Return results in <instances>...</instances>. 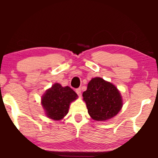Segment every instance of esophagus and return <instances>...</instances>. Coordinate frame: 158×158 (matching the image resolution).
Masks as SVG:
<instances>
[{
    "label": "esophagus",
    "instance_id": "esophagus-1",
    "mask_svg": "<svg viewBox=\"0 0 158 158\" xmlns=\"http://www.w3.org/2000/svg\"><path fill=\"white\" fill-rule=\"evenodd\" d=\"M75 91H76V93H77V94L79 96H81V88H77L76 89V90H75Z\"/></svg>",
    "mask_w": 158,
    "mask_h": 158
}]
</instances>
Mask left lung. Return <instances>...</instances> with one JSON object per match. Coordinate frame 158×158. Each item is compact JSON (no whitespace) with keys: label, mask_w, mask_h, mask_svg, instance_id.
Wrapping results in <instances>:
<instances>
[{"label":"left lung","mask_w":158,"mask_h":158,"mask_svg":"<svg viewBox=\"0 0 158 158\" xmlns=\"http://www.w3.org/2000/svg\"><path fill=\"white\" fill-rule=\"evenodd\" d=\"M83 97L90 117L99 122L115 116L123 105L122 98L116 86L101 77L91 79Z\"/></svg>","instance_id":"8db88e82"}]
</instances>
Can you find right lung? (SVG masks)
I'll return each instance as SVG.
<instances>
[{"label": "right lung", "mask_w": 158, "mask_h": 158, "mask_svg": "<svg viewBox=\"0 0 158 158\" xmlns=\"http://www.w3.org/2000/svg\"><path fill=\"white\" fill-rule=\"evenodd\" d=\"M77 98V94L72 88L56 83L42 97V105L49 118L61 120L68 113L70 103Z\"/></svg>", "instance_id": "1"}]
</instances>
